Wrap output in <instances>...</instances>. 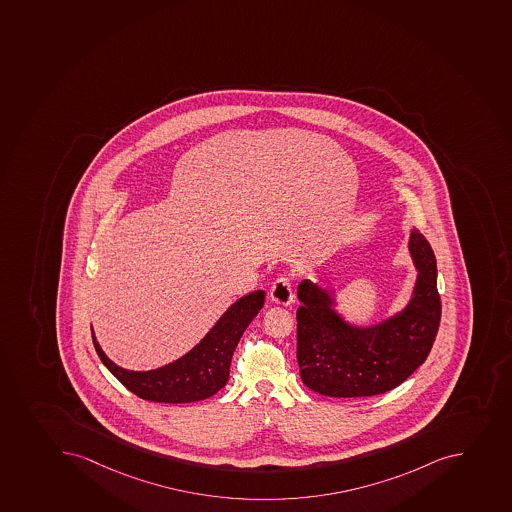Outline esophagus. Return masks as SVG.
<instances>
[{
  "mask_svg": "<svg viewBox=\"0 0 512 512\" xmlns=\"http://www.w3.org/2000/svg\"><path fill=\"white\" fill-rule=\"evenodd\" d=\"M269 297L277 306H291L292 301H294V294H292L289 277H277L276 281L273 282V286L269 289Z\"/></svg>",
  "mask_w": 512,
  "mask_h": 512,
  "instance_id": "esophagus-1",
  "label": "esophagus"
}]
</instances>
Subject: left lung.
Instances as JSON below:
<instances>
[{
    "mask_svg": "<svg viewBox=\"0 0 512 512\" xmlns=\"http://www.w3.org/2000/svg\"><path fill=\"white\" fill-rule=\"evenodd\" d=\"M415 286L402 311L357 325L337 312L335 291L302 281L297 289V363L307 388L325 397H372L405 382L425 362L441 319L436 259L425 236L411 230Z\"/></svg>",
    "mask_w": 512,
    "mask_h": 512,
    "instance_id": "obj_1",
    "label": "left lung"
}]
</instances>
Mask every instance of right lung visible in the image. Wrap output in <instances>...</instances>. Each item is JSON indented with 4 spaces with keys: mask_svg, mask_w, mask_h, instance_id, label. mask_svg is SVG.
<instances>
[{
    "mask_svg": "<svg viewBox=\"0 0 512 512\" xmlns=\"http://www.w3.org/2000/svg\"><path fill=\"white\" fill-rule=\"evenodd\" d=\"M263 306L264 291L239 297L190 352L147 372H134L115 365L104 354L94 332L92 342L109 372L137 397L158 403L200 402L225 387L236 345Z\"/></svg>",
    "mask_w": 512,
    "mask_h": 512,
    "instance_id": "obj_1",
    "label": "right lung"
}]
</instances>
